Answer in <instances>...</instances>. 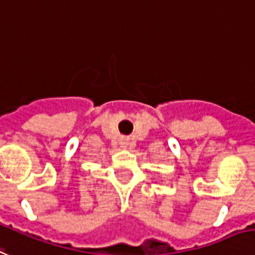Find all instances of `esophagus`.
Returning a JSON list of instances; mask_svg holds the SVG:
<instances>
[{"label": "esophagus", "instance_id": "34e87169", "mask_svg": "<svg viewBox=\"0 0 255 255\" xmlns=\"http://www.w3.org/2000/svg\"><path fill=\"white\" fill-rule=\"evenodd\" d=\"M128 144H129V140H128V137H122L121 138V145L123 146V148H127Z\"/></svg>", "mask_w": 255, "mask_h": 255}]
</instances>
